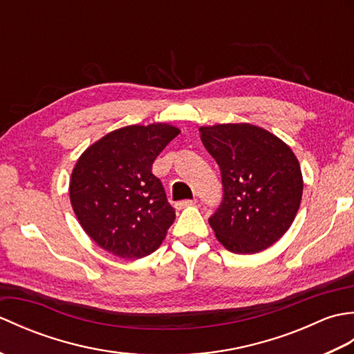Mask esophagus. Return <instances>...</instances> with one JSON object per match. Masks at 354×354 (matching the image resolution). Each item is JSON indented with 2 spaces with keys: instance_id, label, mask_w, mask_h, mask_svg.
I'll return each mask as SVG.
<instances>
[{
  "instance_id": "1",
  "label": "esophagus",
  "mask_w": 354,
  "mask_h": 354,
  "mask_svg": "<svg viewBox=\"0 0 354 354\" xmlns=\"http://www.w3.org/2000/svg\"><path fill=\"white\" fill-rule=\"evenodd\" d=\"M196 204V199H185V201H179L175 204L176 209H183L185 207H190V205H194Z\"/></svg>"
}]
</instances>
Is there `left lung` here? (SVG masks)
Masks as SVG:
<instances>
[{
    "mask_svg": "<svg viewBox=\"0 0 354 354\" xmlns=\"http://www.w3.org/2000/svg\"><path fill=\"white\" fill-rule=\"evenodd\" d=\"M199 132L222 175V204L208 219L217 240L234 254L266 250L290 228L301 204L295 153L250 123L202 126Z\"/></svg>",
    "mask_w": 354,
    "mask_h": 354,
    "instance_id": "left-lung-1",
    "label": "left lung"
}]
</instances>
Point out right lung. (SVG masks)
Instances as JSON below:
<instances>
[{"label": "right lung", "instance_id": "add662e5", "mask_svg": "<svg viewBox=\"0 0 354 354\" xmlns=\"http://www.w3.org/2000/svg\"><path fill=\"white\" fill-rule=\"evenodd\" d=\"M179 132L167 123L124 126L80 155L70 201L82 228L104 251L141 259L162 243L175 209L152 164Z\"/></svg>", "mask_w": 354, "mask_h": 354}]
</instances>
